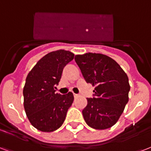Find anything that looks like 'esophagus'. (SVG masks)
Segmentation results:
<instances>
[{
    "label": "esophagus",
    "mask_w": 151,
    "mask_h": 151,
    "mask_svg": "<svg viewBox=\"0 0 151 151\" xmlns=\"http://www.w3.org/2000/svg\"><path fill=\"white\" fill-rule=\"evenodd\" d=\"M74 97H75V99H77V98H79V95L78 94H74Z\"/></svg>",
    "instance_id": "esophagus-1"
}]
</instances>
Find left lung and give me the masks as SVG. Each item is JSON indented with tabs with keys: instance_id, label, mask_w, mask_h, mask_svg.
<instances>
[{
	"instance_id": "8db88e82",
	"label": "left lung",
	"mask_w": 151,
	"mask_h": 151,
	"mask_svg": "<svg viewBox=\"0 0 151 151\" xmlns=\"http://www.w3.org/2000/svg\"><path fill=\"white\" fill-rule=\"evenodd\" d=\"M75 60L87 83L95 86L94 97L87 99L83 110L91 128L104 130L119 120L128 101V77L111 57L101 53L76 55Z\"/></svg>"
}]
</instances>
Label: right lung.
<instances>
[{
  "mask_svg": "<svg viewBox=\"0 0 151 151\" xmlns=\"http://www.w3.org/2000/svg\"><path fill=\"white\" fill-rule=\"evenodd\" d=\"M74 59V53L60 50L49 52L28 73L23 87V106L31 124L38 130L51 132L62 125L74 96L60 94L56 85L64 68Z\"/></svg>",
  "mask_w": 151,
  "mask_h": 151,
  "instance_id": "1",
  "label": "right lung"
}]
</instances>
